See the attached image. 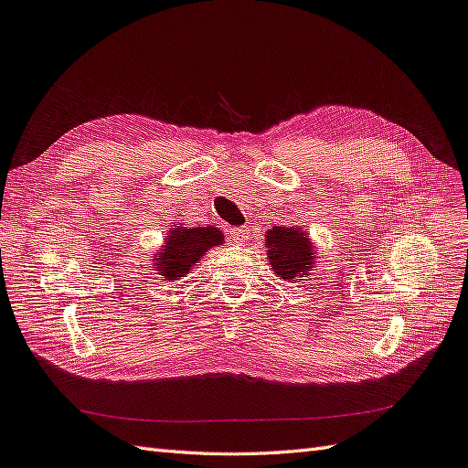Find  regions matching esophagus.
Masks as SVG:
<instances>
[{"instance_id": "34e87169", "label": "esophagus", "mask_w": 468, "mask_h": 468, "mask_svg": "<svg viewBox=\"0 0 468 468\" xmlns=\"http://www.w3.org/2000/svg\"><path fill=\"white\" fill-rule=\"evenodd\" d=\"M248 238H250V230H248V228H234V230L230 232V240H232L236 246L246 244Z\"/></svg>"}]
</instances>
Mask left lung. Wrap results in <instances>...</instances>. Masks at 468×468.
I'll use <instances>...</instances> for the list:
<instances>
[{"label":"left lung","mask_w":468,"mask_h":468,"mask_svg":"<svg viewBox=\"0 0 468 468\" xmlns=\"http://www.w3.org/2000/svg\"><path fill=\"white\" fill-rule=\"evenodd\" d=\"M266 246L270 252V264L282 280H293L310 276L314 268L312 242L305 230L298 226H273L266 232Z\"/></svg>","instance_id":"left-lung-1"}]
</instances>
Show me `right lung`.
Returning <instances> with one entry per match:
<instances>
[{
	"instance_id": "add662e5",
	"label": "right lung",
	"mask_w": 468,
	"mask_h": 468,
	"mask_svg": "<svg viewBox=\"0 0 468 468\" xmlns=\"http://www.w3.org/2000/svg\"><path fill=\"white\" fill-rule=\"evenodd\" d=\"M218 244H222V232L212 226H178L170 230L165 248L154 252L158 273L168 280L186 276L190 268L198 264L202 254Z\"/></svg>"
}]
</instances>
